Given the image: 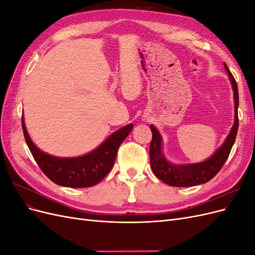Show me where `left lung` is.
<instances>
[{"label": "left lung", "instance_id": "obj_1", "mask_svg": "<svg viewBox=\"0 0 255 255\" xmlns=\"http://www.w3.org/2000/svg\"><path fill=\"white\" fill-rule=\"evenodd\" d=\"M225 69L229 74V79L232 84L234 91V103H235V120L234 125L231 128V132L226 138L225 142L220 148L216 151L213 155L201 163L197 164H182L174 165L169 163L161 150V138L158 129L150 126L152 130V140L150 144V163L153 173L155 174L160 181L174 187H189L196 185L204 184L212 180L217 174L226 160L229 157L231 149L235 142L237 129H238V88L234 76L229 70L227 64L225 63Z\"/></svg>", "mask_w": 255, "mask_h": 255}]
</instances>
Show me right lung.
Instances as JSON below:
<instances>
[{
  "mask_svg": "<svg viewBox=\"0 0 255 255\" xmlns=\"http://www.w3.org/2000/svg\"><path fill=\"white\" fill-rule=\"evenodd\" d=\"M133 128V125H128L116 130L97 149L85 155L57 157L37 148L30 139L22 116V129L26 144L41 171L52 182L71 188L90 187L102 181L114 166L120 144Z\"/></svg>",
  "mask_w": 255,
  "mask_h": 255,
  "instance_id": "add662e5",
  "label": "right lung"
}]
</instances>
